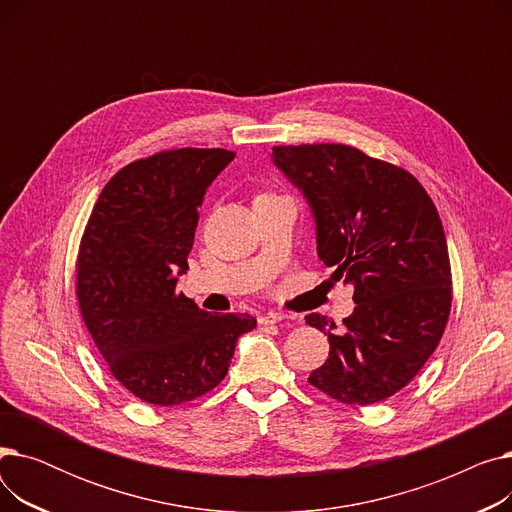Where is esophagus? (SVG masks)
Listing matches in <instances>:
<instances>
[{
    "mask_svg": "<svg viewBox=\"0 0 512 512\" xmlns=\"http://www.w3.org/2000/svg\"><path fill=\"white\" fill-rule=\"evenodd\" d=\"M282 319H286L284 313L270 311V313H263V315L259 317V324H261V326H274V324H278V321H282Z\"/></svg>",
    "mask_w": 512,
    "mask_h": 512,
    "instance_id": "esophagus-1",
    "label": "esophagus"
}]
</instances>
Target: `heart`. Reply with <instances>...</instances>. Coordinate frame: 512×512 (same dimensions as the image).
<instances>
[{
  "mask_svg": "<svg viewBox=\"0 0 512 512\" xmlns=\"http://www.w3.org/2000/svg\"><path fill=\"white\" fill-rule=\"evenodd\" d=\"M259 197H265V195H259Z\"/></svg>",
  "mask_w": 512,
  "mask_h": 512,
  "instance_id": "obj_1",
  "label": "heart"
}]
</instances>
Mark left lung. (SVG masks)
Returning a JSON list of instances; mask_svg holds the SVG:
<instances>
[{
  "label": "left lung",
  "instance_id": "left-lung-1",
  "mask_svg": "<svg viewBox=\"0 0 512 512\" xmlns=\"http://www.w3.org/2000/svg\"><path fill=\"white\" fill-rule=\"evenodd\" d=\"M274 166L307 199L317 255L353 286L342 330L311 313L330 340L309 384L344 405H373L405 388L432 357L452 303L446 236L419 180L348 145H282Z\"/></svg>",
  "mask_w": 512,
  "mask_h": 512
}]
</instances>
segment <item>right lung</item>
<instances>
[{
  "label": "right lung",
  "mask_w": 512,
  "mask_h": 512,
  "mask_svg": "<svg viewBox=\"0 0 512 512\" xmlns=\"http://www.w3.org/2000/svg\"><path fill=\"white\" fill-rule=\"evenodd\" d=\"M226 149H172L124 166L101 191L76 261L85 326L114 378L157 407L195 400L228 373L249 313L211 315L176 292Z\"/></svg>",
  "instance_id": "obj_1"
}]
</instances>
